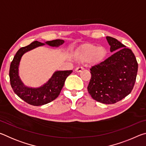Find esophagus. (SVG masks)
<instances>
[{
  "mask_svg": "<svg viewBox=\"0 0 146 146\" xmlns=\"http://www.w3.org/2000/svg\"><path fill=\"white\" fill-rule=\"evenodd\" d=\"M83 70V68L82 67H77L75 69V71L77 73L80 72V71H82Z\"/></svg>",
  "mask_w": 146,
  "mask_h": 146,
  "instance_id": "34e87169",
  "label": "esophagus"
}]
</instances>
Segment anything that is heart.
<instances>
[{
  "mask_svg": "<svg viewBox=\"0 0 146 146\" xmlns=\"http://www.w3.org/2000/svg\"><path fill=\"white\" fill-rule=\"evenodd\" d=\"M106 49L103 46L97 47L93 44H85L81 47L77 54L78 60L81 62H87L91 58L99 60L102 59L106 55Z\"/></svg>",
  "mask_w": 146,
  "mask_h": 146,
  "instance_id": "b5f03b06",
  "label": "heart"
}]
</instances>
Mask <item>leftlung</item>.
I'll return each mask as SVG.
<instances>
[{"mask_svg":"<svg viewBox=\"0 0 146 146\" xmlns=\"http://www.w3.org/2000/svg\"><path fill=\"white\" fill-rule=\"evenodd\" d=\"M111 56L90 69L88 91L94 100L111 104L123 99L131 92L138 71L134 53L120 42L106 36Z\"/></svg>","mask_w":146,"mask_h":146,"instance_id":"left-lung-1","label":"left lung"}]
</instances>
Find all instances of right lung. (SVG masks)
Segmentation results:
<instances>
[{
	"label": "right lung",
	"mask_w": 146,
	"mask_h": 146,
	"mask_svg": "<svg viewBox=\"0 0 146 146\" xmlns=\"http://www.w3.org/2000/svg\"><path fill=\"white\" fill-rule=\"evenodd\" d=\"M64 42L63 40L56 39L47 41L46 44L50 46L58 47ZM44 44L38 41H34L29 45L20 48L15 55L9 68V79L13 91L21 99L32 106H38L46 104L57 98L66 78L73 71L72 70L56 71L48 82L38 88H31L24 86L19 76V66L22 56L27 51Z\"/></svg>",
	"instance_id": "add662e5"
}]
</instances>
